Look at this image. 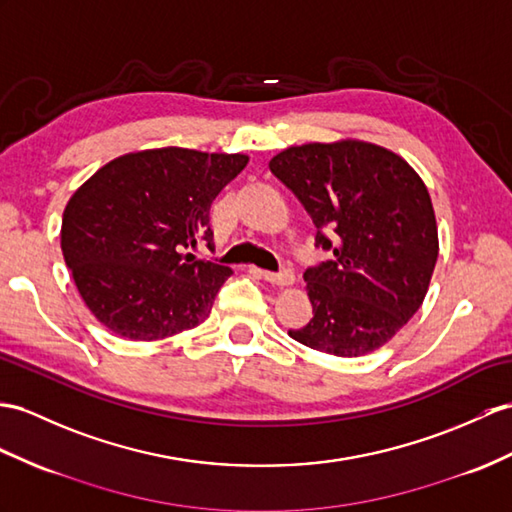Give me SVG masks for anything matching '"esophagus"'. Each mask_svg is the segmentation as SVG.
I'll use <instances>...</instances> for the list:
<instances>
[{
	"instance_id": "34e87169",
	"label": "esophagus",
	"mask_w": 512,
	"mask_h": 512,
	"mask_svg": "<svg viewBox=\"0 0 512 512\" xmlns=\"http://www.w3.org/2000/svg\"><path fill=\"white\" fill-rule=\"evenodd\" d=\"M260 278L273 286H291L295 282V276L291 269H284L280 273H271V271H260Z\"/></svg>"
}]
</instances>
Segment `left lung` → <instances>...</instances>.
<instances>
[{
	"mask_svg": "<svg viewBox=\"0 0 512 512\" xmlns=\"http://www.w3.org/2000/svg\"><path fill=\"white\" fill-rule=\"evenodd\" d=\"M269 169L317 230L334 232H317L334 258L304 273L315 317L289 336L343 358L380 350L423 304L439 258L426 184L400 154L360 139L291 145Z\"/></svg>",
	"mask_w": 512,
	"mask_h": 512,
	"instance_id": "1",
	"label": "left lung"
}]
</instances>
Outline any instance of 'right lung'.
Masks as SVG:
<instances>
[{
    "label": "right lung",
    "instance_id": "obj_1",
    "mask_svg": "<svg viewBox=\"0 0 512 512\" xmlns=\"http://www.w3.org/2000/svg\"><path fill=\"white\" fill-rule=\"evenodd\" d=\"M247 154L141 149L97 169L62 213L60 247L93 317L128 341L191 330L213 310L230 267L186 254L213 241L210 204Z\"/></svg>",
    "mask_w": 512,
    "mask_h": 512
}]
</instances>
